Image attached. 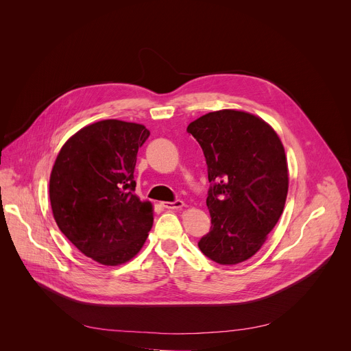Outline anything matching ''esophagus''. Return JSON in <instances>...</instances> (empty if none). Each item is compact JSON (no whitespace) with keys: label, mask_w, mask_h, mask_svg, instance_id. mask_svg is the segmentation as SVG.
<instances>
[{"label":"esophagus","mask_w":351,"mask_h":351,"mask_svg":"<svg viewBox=\"0 0 351 351\" xmlns=\"http://www.w3.org/2000/svg\"><path fill=\"white\" fill-rule=\"evenodd\" d=\"M162 205L166 208V209H181L184 206V202L181 200L173 201V202H162Z\"/></svg>","instance_id":"1"}]
</instances>
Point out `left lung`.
<instances>
[{
  "label": "left lung",
  "instance_id": "left-lung-1",
  "mask_svg": "<svg viewBox=\"0 0 351 351\" xmlns=\"http://www.w3.org/2000/svg\"><path fill=\"white\" fill-rule=\"evenodd\" d=\"M210 182V231L201 252L220 265H237L262 247L288 195V163L276 131L247 112L223 109L192 121Z\"/></svg>",
  "mask_w": 351,
  "mask_h": 351
}]
</instances>
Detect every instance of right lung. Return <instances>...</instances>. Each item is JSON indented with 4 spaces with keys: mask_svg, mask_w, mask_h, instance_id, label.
Wrapping results in <instances>:
<instances>
[{
    "mask_svg": "<svg viewBox=\"0 0 351 351\" xmlns=\"http://www.w3.org/2000/svg\"><path fill=\"white\" fill-rule=\"evenodd\" d=\"M149 136L142 124L102 120L73 135L53 163V219L78 250L101 265L125 263L149 237L152 205L134 193L136 155Z\"/></svg>",
    "mask_w": 351,
    "mask_h": 351,
    "instance_id": "obj_1",
    "label": "right lung"
}]
</instances>
